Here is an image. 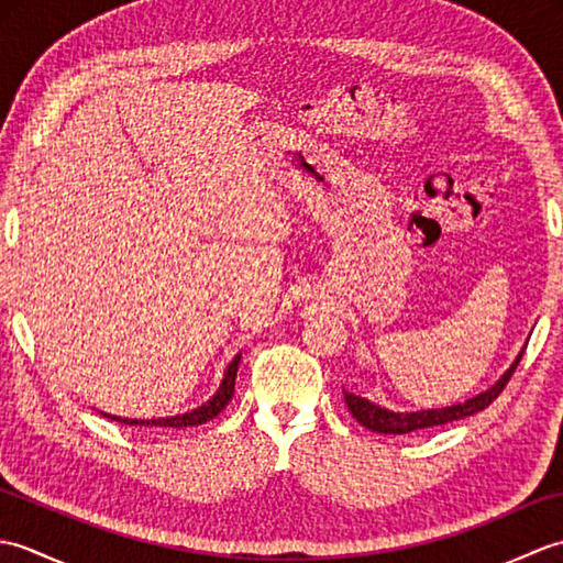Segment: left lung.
<instances>
[{
    "label": "left lung",
    "mask_w": 563,
    "mask_h": 563,
    "mask_svg": "<svg viewBox=\"0 0 563 563\" xmlns=\"http://www.w3.org/2000/svg\"><path fill=\"white\" fill-rule=\"evenodd\" d=\"M522 353L516 357V363L510 365L508 373L500 377L492 389H486L479 397H474L464 404H454L448 406V409H430V411H413V413H394L387 409H379L377 404L367 401L363 397H355L351 391H343L345 404L353 413V418L361 426L369 428L373 433H389V435H404V433H413V430H423V428H435V426H445L452 421H460V418L472 416L476 411H484L488 404H494L498 399V394L506 389V385L510 382L512 373L520 363Z\"/></svg>",
    "instance_id": "1"
}]
</instances>
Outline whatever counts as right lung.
Here are the masks:
<instances>
[{
    "label": "right lung",
    "instance_id": "1",
    "mask_svg": "<svg viewBox=\"0 0 563 563\" xmlns=\"http://www.w3.org/2000/svg\"><path fill=\"white\" fill-rule=\"evenodd\" d=\"M239 361H242V355H236L234 361L230 363V367H227L224 373V379L222 385L218 389V394L208 401L198 406L196 411L190 413H184V416H174V418H152V421H135V418H121V416H109L103 413L106 418H111V421H121L125 426H159V428H188V426H200L210 421V418L218 416L227 404L232 401L234 397V379H236V369H239Z\"/></svg>",
    "mask_w": 563,
    "mask_h": 563
}]
</instances>
